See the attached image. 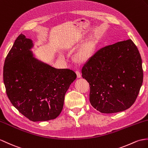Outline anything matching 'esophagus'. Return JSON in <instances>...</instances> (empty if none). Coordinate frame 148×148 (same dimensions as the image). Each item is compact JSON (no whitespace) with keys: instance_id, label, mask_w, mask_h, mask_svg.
<instances>
[{"instance_id":"1","label":"esophagus","mask_w":148,"mask_h":148,"mask_svg":"<svg viewBox=\"0 0 148 148\" xmlns=\"http://www.w3.org/2000/svg\"><path fill=\"white\" fill-rule=\"evenodd\" d=\"M75 73H76V74H77V77L78 78H80V77H81V73L79 72V71L77 70L76 71H75Z\"/></svg>"}]
</instances>
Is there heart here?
Returning <instances> with one entry per match:
<instances>
[{"mask_svg": "<svg viewBox=\"0 0 148 148\" xmlns=\"http://www.w3.org/2000/svg\"><path fill=\"white\" fill-rule=\"evenodd\" d=\"M95 44L94 42H90L85 43L83 47L79 50L77 53V58L79 60H85L90 56L92 50L94 49Z\"/></svg>", "mask_w": 148, "mask_h": 148, "instance_id": "obj_1", "label": "heart"}]
</instances>
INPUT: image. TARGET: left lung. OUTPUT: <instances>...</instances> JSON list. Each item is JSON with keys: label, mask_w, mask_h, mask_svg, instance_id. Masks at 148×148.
<instances>
[{"label": "left lung", "mask_w": 148, "mask_h": 148, "mask_svg": "<svg viewBox=\"0 0 148 148\" xmlns=\"http://www.w3.org/2000/svg\"><path fill=\"white\" fill-rule=\"evenodd\" d=\"M81 73L90 84L91 105L104 113L130 108L143 81L141 57L130 39L101 48L85 63Z\"/></svg>", "instance_id": "8db88e82"}]
</instances>
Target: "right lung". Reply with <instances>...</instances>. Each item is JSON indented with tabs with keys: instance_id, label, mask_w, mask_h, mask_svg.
<instances>
[{
	"instance_id": "right-lung-1",
	"label": "right lung",
	"mask_w": 148,
	"mask_h": 148,
	"mask_svg": "<svg viewBox=\"0 0 148 148\" xmlns=\"http://www.w3.org/2000/svg\"><path fill=\"white\" fill-rule=\"evenodd\" d=\"M33 41L21 34L7 56L3 70L6 93L12 105L33 122L55 119L76 74L56 69L34 57Z\"/></svg>"
}]
</instances>
